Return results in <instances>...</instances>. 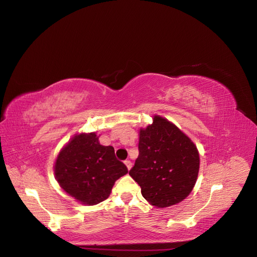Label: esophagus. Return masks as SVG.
Returning a JSON list of instances; mask_svg holds the SVG:
<instances>
[{"instance_id": "obj_1", "label": "esophagus", "mask_w": 257, "mask_h": 257, "mask_svg": "<svg viewBox=\"0 0 257 257\" xmlns=\"http://www.w3.org/2000/svg\"><path fill=\"white\" fill-rule=\"evenodd\" d=\"M124 164H125V166H126V168H127V170H131V168H132V163H131L130 161H125V162H124Z\"/></svg>"}]
</instances>
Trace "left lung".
Here are the masks:
<instances>
[{"label": "left lung", "instance_id": "1", "mask_svg": "<svg viewBox=\"0 0 257 257\" xmlns=\"http://www.w3.org/2000/svg\"><path fill=\"white\" fill-rule=\"evenodd\" d=\"M139 155L130 175L150 204L169 207L189 196L196 185L200 155L192 140L166 118L139 130Z\"/></svg>", "mask_w": 257, "mask_h": 257}]
</instances>
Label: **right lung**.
<instances>
[{"label":"right lung","mask_w":257,"mask_h":257,"mask_svg":"<svg viewBox=\"0 0 257 257\" xmlns=\"http://www.w3.org/2000/svg\"><path fill=\"white\" fill-rule=\"evenodd\" d=\"M127 172L113 148L100 145L94 132L75 134L60 150L54 165L61 189L89 206L107 199L114 182Z\"/></svg>","instance_id":"right-lung-1"}]
</instances>
